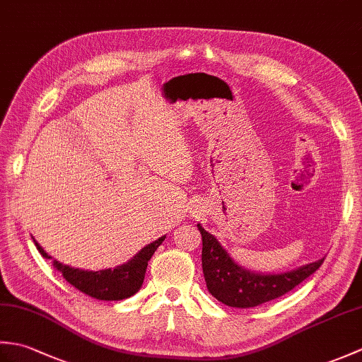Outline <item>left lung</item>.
<instances>
[{"label": "left lung", "mask_w": 362, "mask_h": 362, "mask_svg": "<svg viewBox=\"0 0 362 362\" xmlns=\"http://www.w3.org/2000/svg\"><path fill=\"white\" fill-rule=\"evenodd\" d=\"M202 235V269L210 294L233 308H253L281 297L308 279L324 263V258L296 271L263 275L245 271L230 258L226 249L211 233L197 224Z\"/></svg>", "instance_id": "8db88e82"}]
</instances>
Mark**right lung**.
I'll use <instances>...</instances> for the list:
<instances>
[{
  "label": "right lung",
  "instance_id": "add662e5",
  "mask_svg": "<svg viewBox=\"0 0 362 362\" xmlns=\"http://www.w3.org/2000/svg\"><path fill=\"white\" fill-rule=\"evenodd\" d=\"M165 238L166 236H161L157 241L148 244L126 264H121L115 269H104V271L96 272L81 271V269L65 266L59 261H54V267H57V271L64 275V279L83 294L98 300H122L140 291L146 269H148V261L152 258L158 245L165 241ZM34 243L40 255L49 259L51 257L43 250L42 245L35 240Z\"/></svg>",
  "mask_w": 362,
  "mask_h": 362
}]
</instances>
